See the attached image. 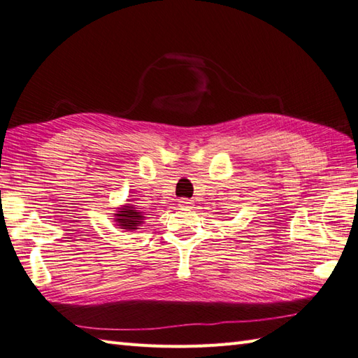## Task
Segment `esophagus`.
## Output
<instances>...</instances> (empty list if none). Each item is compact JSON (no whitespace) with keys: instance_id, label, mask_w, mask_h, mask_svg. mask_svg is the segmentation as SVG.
<instances>
[{"instance_id":"obj_1","label":"esophagus","mask_w":358,"mask_h":358,"mask_svg":"<svg viewBox=\"0 0 358 358\" xmlns=\"http://www.w3.org/2000/svg\"><path fill=\"white\" fill-rule=\"evenodd\" d=\"M192 204H194V203H192V199H186V198L178 199V206L182 207V208H190Z\"/></svg>"}]
</instances>
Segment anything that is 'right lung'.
I'll return each mask as SVG.
<instances>
[{"label": "right lung", "mask_w": 358, "mask_h": 358, "mask_svg": "<svg viewBox=\"0 0 358 358\" xmlns=\"http://www.w3.org/2000/svg\"><path fill=\"white\" fill-rule=\"evenodd\" d=\"M113 216H115L113 222H116V227L125 231L137 230V228H139L145 221L143 212L137 210V207L133 204H125L122 207H117L116 213H113Z\"/></svg>", "instance_id": "add662e5"}]
</instances>
